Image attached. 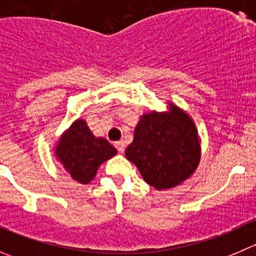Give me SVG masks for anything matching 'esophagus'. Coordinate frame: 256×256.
<instances>
[{
  "instance_id": "obj_1",
  "label": "esophagus",
  "mask_w": 256,
  "mask_h": 256,
  "mask_svg": "<svg viewBox=\"0 0 256 256\" xmlns=\"http://www.w3.org/2000/svg\"><path fill=\"white\" fill-rule=\"evenodd\" d=\"M115 147H116V150H118V151L120 152V154H122V152L125 151L126 144H125V142H124V141H116Z\"/></svg>"
}]
</instances>
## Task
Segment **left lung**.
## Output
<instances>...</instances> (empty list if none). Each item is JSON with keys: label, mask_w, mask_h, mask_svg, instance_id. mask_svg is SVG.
I'll return each instance as SVG.
<instances>
[{"label": "left lung", "mask_w": 256, "mask_h": 256, "mask_svg": "<svg viewBox=\"0 0 256 256\" xmlns=\"http://www.w3.org/2000/svg\"><path fill=\"white\" fill-rule=\"evenodd\" d=\"M125 154L150 186L156 190L174 187L187 180L200 162L194 124L174 105L167 114H146Z\"/></svg>", "instance_id": "1"}]
</instances>
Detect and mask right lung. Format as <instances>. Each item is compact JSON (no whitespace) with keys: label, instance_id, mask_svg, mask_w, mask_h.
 I'll list each match as a JSON object with an SVG mask.
<instances>
[{"label":"right lung","instance_id":"right-lung-1","mask_svg":"<svg viewBox=\"0 0 256 256\" xmlns=\"http://www.w3.org/2000/svg\"><path fill=\"white\" fill-rule=\"evenodd\" d=\"M56 152L73 180L88 183L102 162L115 156L116 148L105 138H95L84 120H76L64 134Z\"/></svg>","mask_w":256,"mask_h":256}]
</instances>
